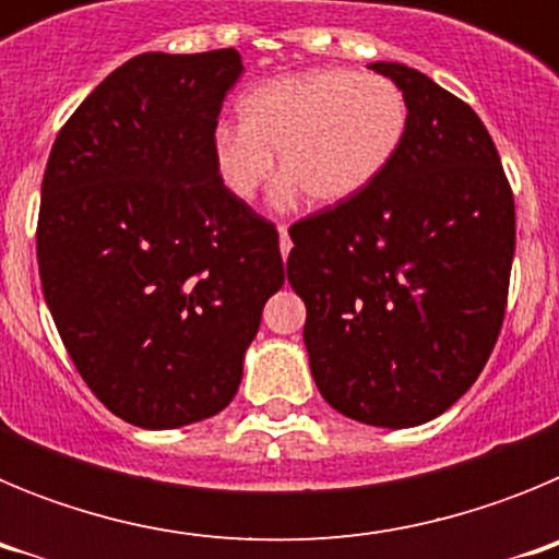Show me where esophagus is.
<instances>
[{
	"label": "esophagus",
	"instance_id": "1",
	"mask_svg": "<svg viewBox=\"0 0 559 559\" xmlns=\"http://www.w3.org/2000/svg\"><path fill=\"white\" fill-rule=\"evenodd\" d=\"M280 251H283V257H288V251H290L288 226H283V224H280Z\"/></svg>",
	"mask_w": 559,
	"mask_h": 559
}]
</instances>
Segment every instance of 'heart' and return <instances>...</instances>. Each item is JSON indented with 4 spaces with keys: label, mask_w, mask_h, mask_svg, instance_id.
<instances>
[{
    "label": "heart",
    "mask_w": 559,
    "mask_h": 559,
    "mask_svg": "<svg viewBox=\"0 0 559 559\" xmlns=\"http://www.w3.org/2000/svg\"><path fill=\"white\" fill-rule=\"evenodd\" d=\"M240 126L215 128L212 165L237 201H251L283 170V195L313 204L358 199L392 165L408 128V103L394 81L349 69H310L257 83L237 103Z\"/></svg>",
    "instance_id": "b5f03b06"
}]
</instances>
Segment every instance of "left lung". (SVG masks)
I'll return each mask as SVG.
<instances>
[{
	"instance_id": "1",
	"label": "left lung",
	"mask_w": 559,
	"mask_h": 559,
	"mask_svg": "<svg viewBox=\"0 0 559 559\" xmlns=\"http://www.w3.org/2000/svg\"><path fill=\"white\" fill-rule=\"evenodd\" d=\"M408 103L392 165L358 199L290 226L288 283L335 412L412 428L476 383L507 313L515 199L464 100L403 63H372Z\"/></svg>"
}]
</instances>
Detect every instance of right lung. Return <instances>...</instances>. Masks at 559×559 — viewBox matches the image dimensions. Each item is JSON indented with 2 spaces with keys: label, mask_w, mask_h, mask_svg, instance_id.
Masks as SVG:
<instances>
[{
  "label": "right lung",
  "mask_w": 559,
  "mask_h": 559,
  "mask_svg": "<svg viewBox=\"0 0 559 559\" xmlns=\"http://www.w3.org/2000/svg\"><path fill=\"white\" fill-rule=\"evenodd\" d=\"M237 49L131 58L58 131L41 181L38 274L69 358L140 428L224 412L269 296L280 235L221 185L212 133Z\"/></svg>",
  "instance_id": "add662e5"
}]
</instances>
